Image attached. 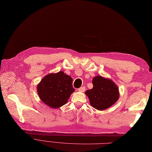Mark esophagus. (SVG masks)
Wrapping results in <instances>:
<instances>
[{"mask_svg": "<svg viewBox=\"0 0 152 152\" xmlns=\"http://www.w3.org/2000/svg\"><path fill=\"white\" fill-rule=\"evenodd\" d=\"M85 86H82V87L78 88V91H80V92H83V91H85Z\"/></svg>", "mask_w": 152, "mask_h": 152, "instance_id": "obj_1", "label": "esophagus"}]
</instances>
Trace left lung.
Wrapping results in <instances>:
<instances>
[{
  "label": "left lung",
  "mask_w": 152,
  "mask_h": 152,
  "mask_svg": "<svg viewBox=\"0 0 152 152\" xmlns=\"http://www.w3.org/2000/svg\"><path fill=\"white\" fill-rule=\"evenodd\" d=\"M93 87L85 91L90 103L96 110L103 111L113 106L119 97V88L110 78L96 76L92 80Z\"/></svg>",
  "instance_id": "1"
}]
</instances>
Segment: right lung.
Instances as JSON below:
<instances>
[{
	"mask_svg": "<svg viewBox=\"0 0 152 152\" xmlns=\"http://www.w3.org/2000/svg\"><path fill=\"white\" fill-rule=\"evenodd\" d=\"M72 78L60 71L49 74L43 78L37 86L38 96L43 103L53 108H59L67 102L75 91Z\"/></svg>",
	"mask_w": 152,
	"mask_h": 152,
	"instance_id": "add662e5",
	"label": "right lung"
}]
</instances>
